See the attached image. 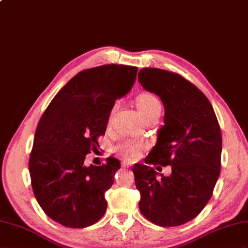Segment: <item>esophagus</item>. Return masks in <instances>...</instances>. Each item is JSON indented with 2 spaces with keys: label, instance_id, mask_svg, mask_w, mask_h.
<instances>
[{
  "label": "esophagus",
  "instance_id": "obj_1",
  "mask_svg": "<svg viewBox=\"0 0 248 248\" xmlns=\"http://www.w3.org/2000/svg\"><path fill=\"white\" fill-rule=\"evenodd\" d=\"M122 166H123V167H126V168H129V167H130V163L127 162V161H124V162L122 163Z\"/></svg>",
  "mask_w": 248,
  "mask_h": 248
}]
</instances>
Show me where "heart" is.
I'll use <instances>...</instances> for the list:
<instances>
[{
	"mask_svg": "<svg viewBox=\"0 0 248 248\" xmlns=\"http://www.w3.org/2000/svg\"><path fill=\"white\" fill-rule=\"evenodd\" d=\"M137 107L142 117H146L150 113L161 112V103L155 95L150 93H142L137 98ZM144 145L137 141H125L119 145L118 152L122 155L125 159L134 161L139 158Z\"/></svg>",
	"mask_w": 248,
	"mask_h": 248,
	"instance_id": "b5f03b06",
	"label": "heart"
}]
</instances>
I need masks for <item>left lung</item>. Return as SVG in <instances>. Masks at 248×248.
Returning <instances> with one entry per match:
<instances>
[{
  "instance_id": "8db88e82",
  "label": "left lung",
  "mask_w": 248,
  "mask_h": 248,
  "mask_svg": "<svg viewBox=\"0 0 248 248\" xmlns=\"http://www.w3.org/2000/svg\"><path fill=\"white\" fill-rule=\"evenodd\" d=\"M139 82L164 105V125L145 163L171 166L165 177L135 164L142 215L162 227L185 224L201 213L220 176L222 136L210 102L183 77L159 68H142Z\"/></svg>"
}]
</instances>
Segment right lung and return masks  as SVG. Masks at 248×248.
<instances>
[{
    "label": "right lung",
    "instance_id": "add662e5",
    "mask_svg": "<svg viewBox=\"0 0 248 248\" xmlns=\"http://www.w3.org/2000/svg\"><path fill=\"white\" fill-rule=\"evenodd\" d=\"M138 68L103 65L78 72L48 105L35 130L29 158L33 194L50 219L70 228L94 224L107 208L119 160L86 166L99 147L117 99L134 86Z\"/></svg>",
    "mask_w": 248,
    "mask_h": 248
}]
</instances>
